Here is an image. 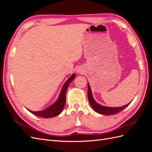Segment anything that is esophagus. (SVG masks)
I'll use <instances>...</instances> for the list:
<instances>
[{
	"label": "esophagus",
	"instance_id": "34e87169",
	"mask_svg": "<svg viewBox=\"0 0 152 152\" xmlns=\"http://www.w3.org/2000/svg\"><path fill=\"white\" fill-rule=\"evenodd\" d=\"M77 72H78V73H82V70H81V69H78V70H77Z\"/></svg>",
	"mask_w": 152,
	"mask_h": 152
}]
</instances>
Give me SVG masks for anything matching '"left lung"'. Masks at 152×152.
<instances>
[{
  "label": "left lung",
  "instance_id": "obj_1",
  "mask_svg": "<svg viewBox=\"0 0 152 152\" xmlns=\"http://www.w3.org/2000/svg\"><path fill=\"white\" fill-rule=\"evenodd\" d=\"M88 99L89 103L92 108L96 112H97L100 114H103V115H112L117 114V113L120 112L122 110H123L124 108H126L127 106L130 104L128 103L126 105L122 106V107H104V106H102L99 104H98L97 102H95V100L93 98V94L91 93V89L89 84H88Z\"/></svg>",
  "mask_w": 152,
  "mask_h": 152
}]
</instances>
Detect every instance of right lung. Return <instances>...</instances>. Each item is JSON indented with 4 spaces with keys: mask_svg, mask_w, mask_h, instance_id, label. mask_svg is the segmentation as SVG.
Returning <instances> with one entry per match:
<instances>
[{
    "mask_svg": "<svg viewBox=\"0 0 152 152\" xmlns=\"http://www.w3.org/2000/svg\"><path fill=\"white\" fill-rule=\"evenodd\" d=\"M75 74L73 73V74L67 80V81L65 82V84L63 85L62 87L61 91L60 93V94H59L58 100L54 104H53L51 106H50L48 108L42 110V111L33 112L28 109L29 110V112L37 116H39L42 118H51L56 117L60 114L62 112L66 103V93L67 89L69 86V84H70V82L75 79Z\"/></svg>",
    "mask_w": 152,
    "mask_h": 152,
    "instance_id": "obj_1",
    "label": "right lung"
}]
</instances>
